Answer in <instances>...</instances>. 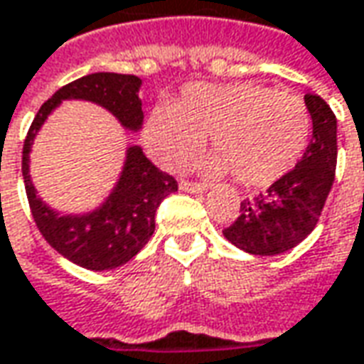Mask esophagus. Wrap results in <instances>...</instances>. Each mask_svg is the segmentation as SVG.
Wrapping results in <instances>:
<instances>
[{"label": "esophagus", "instance_id": "obj_1", "mask_svg": "<svg viewBox=\"0 0 364 364\" xmlns=\"http://www.w3.org/2000/svg\"><path fill=\"white\" fill-rule=\"evenodd\" d=\"M179 187H181L183 191H189V193H203L207 189L203 183L189 181V179H183V181L179 183Z\"/></svg>", "mask_w": 364, "mask_h": 364}]
</instances>
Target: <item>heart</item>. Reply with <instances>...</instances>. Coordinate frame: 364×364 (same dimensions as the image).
Masks as SVG:
<instances>
[{"label": "heart", "instance_id": "obj_1", "mask_svg": "<svg viewBox=\"0 0 364 364\" xmlns=\"http://www.w3.org/2000/svg\"><path fill=\"white\" fill-rule=\"evenodd\" d=\"M310 131V112L296 96L254 82H197L183 88L173 107L151 112L144 141L165 169L181 171L211 134L215 155L205 161L207 173H232L242 187L262 189L298 165Z\"/></svg>", "mask_w": 364, "mask_h": 364}]
</instances>
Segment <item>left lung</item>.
I'll return each instance as SVG.
<instances>
[{
	"label": "left lung",
	"instance_id": "obj_1",
	"mask_svg": "<svg viewBox=\"0 0 364 364\" xmlns=\"http://www.w3.org/2000/svg\"><path fill=\"white\" fill-rule=\"evenodd\" d=\"M312 117V141L294 169L266 193L244 199L240 218L223 230L225 240L254 256L292 250L318 223L336 171V117L318 95L304 96Z\"/></svg>",
	"mask_w": 364,
	"mask_h": 364
}]
</instances>
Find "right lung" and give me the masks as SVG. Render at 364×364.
I'll return each mask as SVG.
<instances>
[{
	"mask_svg": "<svg viewBox=\"0 0 364 364\" xmlns=\"http://www.w3.org/2000/svg\"><path fill=\"white\" fill-rule=\"evenodd\" d=\"M139 88L141 78L132 74L96 72L82 76L46 100L23 141L21 173L33 221L58 254L82 268L112 269L136 256L155 232L161 201L177 191V179L155 167L144 157L141 146H131L119 183L102 205L86 215H60L36 195L28 155L48 114L68 98L96 102L110 110L124 129L139 131L143 124Z\"/></svg>",
	"mask_w": 364,
	"mask_h": 364,
	"instance_id": "obj_1",
	"label": "right lung"
}]
</instances>
